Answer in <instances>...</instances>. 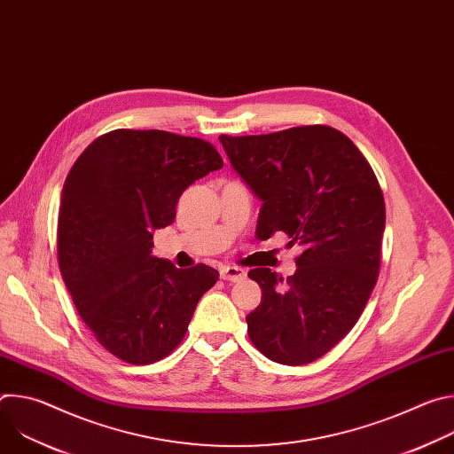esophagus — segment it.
Wrapping results in <instances>:
<instances>
[{"label": "esophagus", "mask_w": 454, "mask_h": 454, "mask_svg": "<svg viewBox=\"0 0 454 454\" xmlns=\"http://www.w3.org/2000/svg\"><path fill=\"white\" fill-rule=\"evenodd\" d=\"M219 273H221V278L228 280V282H240L246 278V271L237 266H223L219 270Z\"/></svg>", "instance_id": "34e87169"}]
</instances>
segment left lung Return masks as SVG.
<instances>
[{
  "mask_svg": "<svg viewBox=\"0 0 454 454\" xmlns=\"http://www.w3.org/2000/svg\"><path fill=\"white\" fill-rule=\"evenodd\" d=\"M231 167L262 201L256 239L284 231L303 253L284 280L247 273L262 300L246 316L253 345L298 366L338 345L377 284L386 208L379 181L348 137L329 125L258 137H219Z\"/></svg>",
  "mask_w": 454,
  "mask_h": 454,
  "instance_id": "obj_1",
  "label": "left lung"
}]
</instances>
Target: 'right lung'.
I'll return each instance as SVG.
<instances>
[{"label":"right lung","mask_w":454,"mask_h":454,"mask_svg":"<svg viewBox=\"0 0 454 454\" xmlns=\"http://www.w3.org/2000/svg\"><path fill=\"white\" fill-rule=\"evenodd\" d=\"M219 168L205 140L116 129L88 145L64 181L60 275L88 329L118 359L151 364L168 356L219 280L210 266L177 270L153 254V231L174 223L181 193Z\"/></svg>","instance_id":"obj_1"}]
</instances>
